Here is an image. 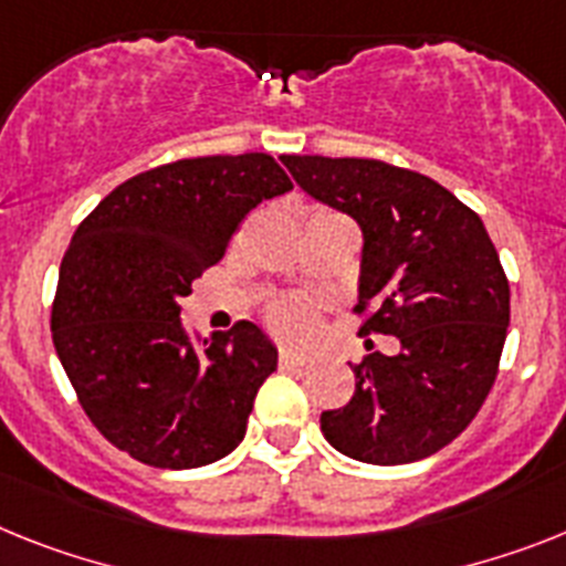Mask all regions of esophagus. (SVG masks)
<instances>
[{
  "label": "esophagus",
  "mask_w": 566,
  "mask_h": 566,
  "mask_svg": "<svg viewBox=\"0 0 566 566\" xmlns=\"http://www.w3.org/2000/svg\"><path fill=\"white\" fill-rule=\"evenodd\" d=\"M307 363H311V359H307L305 354H298V350L284 348L282 354H279V365H282V368H302V365Z\"/></svg>",
  "instance_id": "obj_1"
}]
</instances>
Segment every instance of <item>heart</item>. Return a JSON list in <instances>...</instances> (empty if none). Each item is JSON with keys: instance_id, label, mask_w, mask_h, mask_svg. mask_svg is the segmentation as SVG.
Segmentation results:
<instances>
[{"instance_id": "obj_1", "label": "heart", "mask_w": 566, "mask_h": 566, "mask_svg": "<svg viewBox=\"0 0 566 566\" xmlns=\"http://www.w3.org/2000/svg\"><path fill=\"white\" fill-rule=\"evenodd\" d=\"M268 325L284 339L307 342L319 327V311L305 296H282L268 307Z\"/></svg>"}]
</instances>
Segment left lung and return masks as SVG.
I'll return each mask as SVG.
<instances>
[{
  "mask_svg": "<svg viewBox=\"0 0 566 566\" xmlns=\"http://www.w3.org/2000/svg\"><path fill=\"white\" fill-rule=\"evenodd\" d=\"M298 187L363 230L359 334L397 336L350 365L348 406L322 411L336 452L374 467L429 458L467 429L495 386L510 279L481 216L437 180L371 158L282 155Z\"/></svg>",
  "mask_w": 566,
  "mask_h": 566,
  "instance_id": "8db88e82",
  "label": "left lung"
}]
</instances>
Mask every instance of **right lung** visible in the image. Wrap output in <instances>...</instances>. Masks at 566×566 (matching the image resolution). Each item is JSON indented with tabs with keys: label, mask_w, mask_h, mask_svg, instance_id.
<instances>
[{
	"label": "right lung",
	"mask_w": 566,
	"mask_h": 566,
	"mask_svg": "<svg viewBox=\"0 0 566 566\" xmlns=\"http://www.w3.org/2000/svg\"><path fill=\"white\" fill-rule=\"evenodd\" d=\"M293 189L264 151L155 166L103 198L60 264L51 336L94 429L155 469H195L244 440L275 348L235 322L198 348L180 298L261 201Z\"/></svg>",
	"instance_id": "right-lung-1"
}]
</instances>
